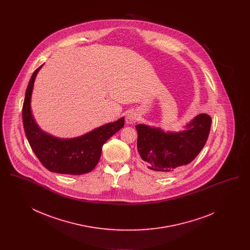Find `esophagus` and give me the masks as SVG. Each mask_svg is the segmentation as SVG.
I'll return each instance as SVG.
<instances>
[{"instance_id":"obj_1","label":"esophagus","mask_w":250,"mask_h":250,"mask_svg":"<svg viewBox=\"0 0 250 250\" xmlns=\"http://www.w3.org/2000/svg\"><path fill=\"white\" fill-rule=\"evenodd\" d=\"M139 120V115L137 112H129L126 117H125V121L128 125L134 124L135 122H137Z\"/></svg>"}]
</instances>
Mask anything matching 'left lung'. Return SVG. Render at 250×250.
Listing matches in <instances>:
<instances>
[{
	"mask_svg": "<svg viewBox=\"0 0 250 250\" xmlns=\"http://www.w3.org/2000/svg\"><path fill=\"white\" fill-rule=\"evenodd\" d=\"M211 125L212 118L201 113L181 132H165L143 124L136 125L140 166L158 176L180 171L200 154L207 142Z\"/></svg>",
	"mask_w": 250,
	"mask_h": 250,
	"instance_id": "8db88e82",
	"label": "left lung"
}]
</instances>
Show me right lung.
<instances>
[{"label": "right lung", "instance_id": "obj_1", "mask_svg": "<svg viewBox=\"0 0 250 250\" xmlns=\"http://www.w3.org/2000/svg\"><path fill=\"white\" fill-rule=\"evenodd\" d=\"M39 66L34 72L24 98L22 121L27 140L42 165L49 171L80 175L93 170L100 159L102 146L125 125V118L108 123L74 139H59L41 130L31 111V98Z\"/></svg>", "mask_w": 250, "mask_h": 250}]
</instances>
